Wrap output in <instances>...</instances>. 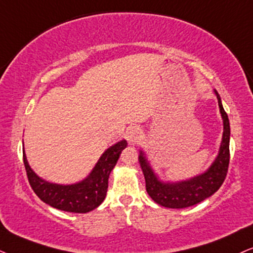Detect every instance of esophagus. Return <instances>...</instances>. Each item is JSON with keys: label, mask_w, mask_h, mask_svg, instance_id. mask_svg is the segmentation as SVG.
I'll return each instance as SVG.
<instances>
[{"label": "esophagus", "mask_w": 253, "mask_h": 253, "mask_svg": "<svg viewBox=\"0 0 253 253\" xmlns=\"http://www.w3.org/2000/svg\"><path fill=\"white\" fill-rule=\"evenodd\" d=\"M126 136L130 144H136L142 139V131L138 126H131L126 131Z\"/></svg>", "instance_id": "esophagus-1"}]
</instances>
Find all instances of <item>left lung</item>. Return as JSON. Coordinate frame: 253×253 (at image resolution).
<instances>
[{"label": "left lung", "mask_w": 253, "mask_h": 253, "mask_svg": "<svg viewBox=\"0 0 253 253\" xmlns=\"http://www.w3.org/2000/svg\"><path fill=\"white\" fill-rule=\"evenodd\" d=\"M214 92L217 95L218 105H219L220 114L223 117L224 132L219 154L207 172L199 174L197 177H193L189 180H184V182L162 183L157 179L150 165L146 162L144 155L141 151L138 161L141 164L143 174H144L146 192L162 207L171 209L192 207V205L198 204V203L212 196L225 180L230 163V122L227 114L223 108L219 95L217 91Z\"/></svg>", "instance_id": "obj_1"}]
</instances>
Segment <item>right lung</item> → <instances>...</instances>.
<instances>
[{
    "label": "right lung",
    "instance_id": "right-lung-1",
    "mask_svg": "<svg viewBox=\"0 0 253 253\" xmlns=\"http://www.w3.org/2000/svg\"><path fill=\"white\" fill-rule=\"evenodd\" d=\"M127 143L126 139L109 148L93 168L88 178L71 185L48 183L30 169L23 151V163L29 184L37 197L50 207L62 211L85 213L93 210L104 201L108 191L109 174L116 165L118 158Z\"/></svg>",
    "mask_w": 253,
    "mask_h": 253
}]
</instances>
